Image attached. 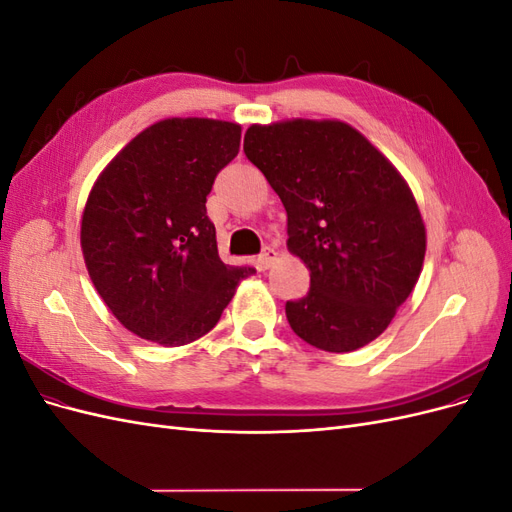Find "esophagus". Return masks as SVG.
Masks as SVG:
<instances>
[{
  "label": "esophagus",
  "mask_w": 512,
  "mask_h": 512,
  "mask_svg": "<svg viewBox=\"0 0 512 512\" xmlns=\"http://www.w3.org/2000/svg\"><path fill=\"white\" fill-rule=\"evenodd\" d=\"M275 258H277V252L273 250V247H265V250H262V254L258 256L256 265H258L260 271H267V269L273 265V262H275Z\"/></svg>",
  "instance_id": "esophagus-1"
}]
</instances>
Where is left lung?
<instances>
[{"label":"left lung","instance_id":"8db88e82","mask_svg":"<svg viewBox=\"0 0 512 512\" xmlns=\"http://www.w3.org/2000/svg\"><path fill=\"white\" fill-rule=\"evenodd\" d=\"M243 151L280 196L288 252L309 269V292L286 303L292 331L327 352L374 342L423 271L427 230L406 179L339 119L254 123Z\"/></svg>","mask_w":512,"mask_h":512}]
</instances>
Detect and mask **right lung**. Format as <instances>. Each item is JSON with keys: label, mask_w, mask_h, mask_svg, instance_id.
I'll return each instance as SVG.
<instances>
[{"label": "right lung", "mask_w": 512, "mask_h": 512, "mask_svg": "<svg viewBox=\"0 0 512 512\" xmlns=\"http://www.w3.org/2000/svg\"><path fill=\"white\" fill-rule=\"evenodd\" d=\"M239 145V123L156 121L106 164L87 196V273L113 316L147 342L173 348L203 337L254 273L220 260L205 207Z\"/></svg>", "instance_id": "obj_1"}]
</instances>
